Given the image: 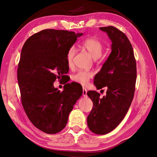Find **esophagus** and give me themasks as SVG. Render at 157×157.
I'll list each match as a JSON object with an SVG mask.
<instances>
[{
	"label": "esophagus",
	"instance_id": "34e87169",
	"mask_svg": "<svg viewBox=\"0 0 157 157\" xmlns=\"http://www.w3.org/2000/svg\"><path fill=\"white\" fill-rule=\"evenodd\" d=\"M83 97L87 96V90L85 88H83Z\"/></svg>",
	"mask_w": 157,
	"mask_h": 157
}]
</instances>
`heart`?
Wrapping results in <instances>:
<instances>
[{"instance_id": "1", "label": "heart", "mask_w": 157, "mask_h": 157, "mask_svg": "<svg viewBox=\"0 0 157 157\" xmlns=\"http://www.w3.org/2000/svg\"><path fill=\"white\" fill-rule=\"evenodd\" d=\"M81 46L88 52L94 60L99 59L103 53V45L101 41L95 38H88L84 40L81 43ZM76 49L74 46L71 47L66 55V60L69 67L72 65L74 56L75 55ZM93 72L87 71H79L74 74L72 77V80L77 83L82 85H86L90 78L93 76Z\"/></svg>"}]
</instances>
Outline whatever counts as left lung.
<instances>
[{
	"mask_svg": "<svg viewBox=\"0 0 157 157\" xmlns=\"http://www.w3.org/2000/svg\"><path fill=\"white\" fill-rule=\"evenodd\" d=\"M100 30L111 40V53L94 83L98 90L105 87L107 92L103 97L95 91L87 92L94 103L87 124L92 132L103 135L113 130L126 115L133 100L137 70L132 46L124 33L113 26Z\"/></svg>",
	"mask_w": 157,
	"mask_h": 157,
	"instance_id": "obj_1",
	"label": "left lung"
}]
</instances>
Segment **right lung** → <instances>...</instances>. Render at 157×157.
Here are the masks:
<instances>
[{
    "mask_svg": "<svg viewBox=\"0 0 157 157\" xmlns=\"http://www.w3.org/2000/svg\"><path fill=\"white\" fill-rule=\"evenodd\" d=\"M83 33L45 29L30 36L21 52L17 71L21 103L30 121L49 134L60 132L74 105L83 94L79 84L66 83L60 92L53 86L69 71L66 55Z\"/></svg>",
    "mask_w": 157,
    "mask_h": 157,
    "instance_id": "right-lung-1",
    "label": "right lung"
}]
</instances>
